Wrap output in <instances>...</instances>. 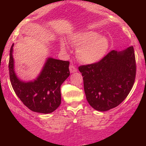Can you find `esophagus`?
Returning a JSON list of instances; mask_svg holds the SVG:
<instances>
[{"label": "esophagus", "mask_w": 146, "mask_h": 146, "mask_svg": "<svg viewBox=\"0 0 146 146\" xmlns=\"http://www.w3.org/2000/svg\"><path fill=\"white\" fill-rule=\"evenodd\" d=\"M69 70L71 73H75L77 71V68L73 64H71L69 66Z\"/></svg>", "instance_id": "1"}]
</instances>
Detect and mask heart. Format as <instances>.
<instances>
[{"label": "heart", "mask_w": 146, "mask_h": 146, "mask_svg": "<svg viewBox=\"0 0 146 146\" xmlns=\"http://www.w3.org/2000/svg\"><path fill=\"white\" fill-rule=\"evenodd\" d=\"M71 42L77 48V56L79 60L86 64L95 63L101 60L108 50V40L104 36H98L95 31H84L75 35ZM62 50L65 51L66 46L64 42L60 44Z\"/></svg>", "instance_id": "obj_1"}]
</instances>
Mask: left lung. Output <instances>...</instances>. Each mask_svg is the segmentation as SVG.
Instances as JSON below:
<instances>
[{
    "mask_svg": "<svg viewBox=\"0 0 146 146\" xmlns=\"http://www.w3.org/2000/svg\"><path fill=\"white\" fill-rule=\"evenodd\" d=\"M88 104L99 111L115 108L126 98L136 77L133 46L121 52L113 50L98 62L78 67Z\"/></svg>",
    "mask_w": 146,
    "mask_h": 146,
    "instance_id": "1",
    "label": "left lung"
}]
</instances>
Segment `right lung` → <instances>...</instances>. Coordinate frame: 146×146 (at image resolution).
<instances>
[{
	"mask_svg": "<svg viewBox=\"0 0 146 146\" xmlns=\"http://www.w3.org/2000/svg\"><path fill=\"white\" fill-rule=\"evenodd\" d=\"M13 46L10 48L9 72L15 93L33 112L48 114L56 110L61 104L60 87L70 75L69 62L48 58L36 80L23 82L14 73Z\"/></svg>",
	"mask_w": 146,
	"mask_h": 146,
	"instance_id": "obj_1",
	"label": "right lung"
}]
</instances>
